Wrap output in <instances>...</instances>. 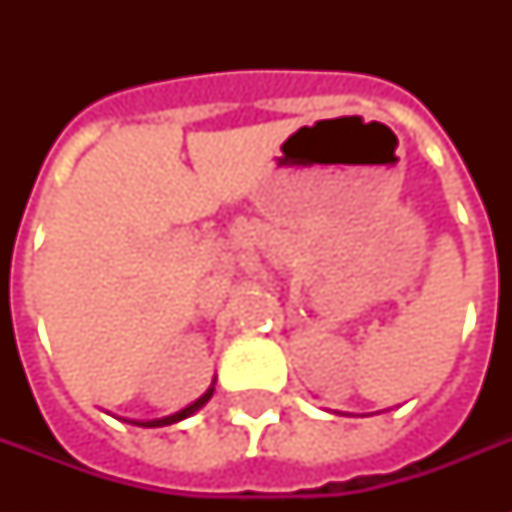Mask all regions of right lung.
<instances>
[{
	"label": "right lung",
	"instance_id": "obj_1",
	"mask_svg": "<svg viewBox=\"0 0 512 512\" xmlns=\"http://www.w3.org/2000/svg\"><path fill=\"white\" fill-rule=\"evenodd\" d=\"M212 393H215V388H209L207 393H204V396L201 398H196V401H193L191 406H185L183 412H177V414H170V417H164V420H151V422H135V425H143V428H159V425H172V422H180V420H185V417H191L193 412H196V409H201V406L207 404L209 398H212Z\"/></svg>",
	"mask_w": 512,
	"mask_h": 512
}]
</instances>
